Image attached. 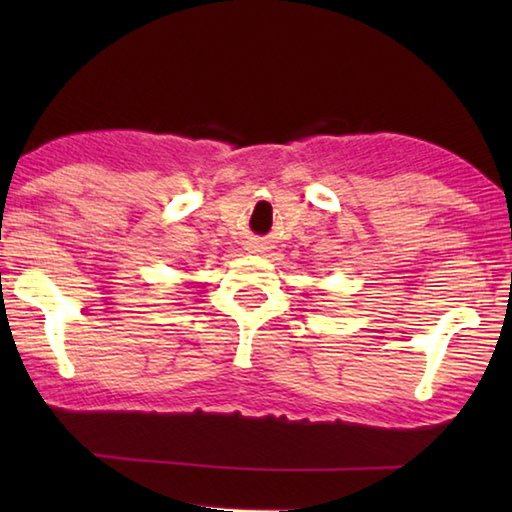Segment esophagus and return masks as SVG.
Segmentation results:
<instances>
[{
	"label": "esophagus",
	"instance_id": "1",
	"mask_svg": "<svg viewBox=\"0 0 512 512\" xmlns=\"http://www.w3.org/2000/svg\"><path fill=\"white\" fill-rule=\"evenodd\" d=\"M248 250H250V253H264V250H266V244H264L262 239L253 237V239L248 241Z\"/></svg>",
	"mask_w": 512,
	"mask_h": 512
}]
</instances>
